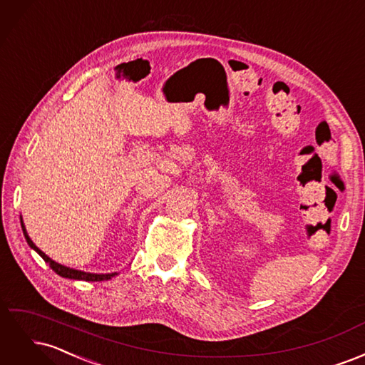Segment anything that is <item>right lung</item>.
Returning a JSON list of instances; mask_svg holds the SVG:
<instances>
[{"label":"right lung","instance_id":"obj_1","mask_svg":"<svg viewBox=\"0 0 365 365\" xmlns=\"http://www.w3.org/2000/svg\"><path fill=\"white\" fill-rule=\"evenodd\" d=\"M21 225H23V220H21ZM23 231H24V236H26L27 244H29L33 250H35V251L39 254V256L50 264V268H51L54 272H56L58 275H61V277L73 279V280H83V282H103V280L113 279L114 275H117V272H113V274H91V272H83V271H77V269H73V268L63 267V264H59V263H56L54 260H51L46 252H42L35 244H33L31 239H30L29 235H27V231H26L24 225H23Z\"/></svg>","mask_w":365,"mask_h":365}]
</instances>
